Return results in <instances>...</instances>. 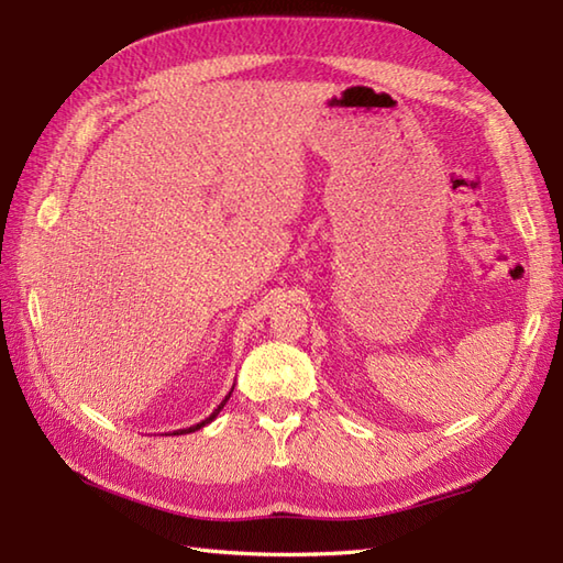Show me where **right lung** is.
Returning a JSON list of instances; mask_svg holds the SVG:
<instances>
[{
    "instance_id": "right-lung-1",
    "label": "right lung",
    "mask_w": 563,
    "mask_h": 563,
    "mask_svg": "<svg viewBox=\"0 0 563 563\" xmlns=\"http://www.w3.org/2000/svg\"><path fill=\"white\" fill-rule=\"evenodd\" d=\"M232 391H234V387H232V389H230V394H227V397H224V399H222V401H220V406H218V409H214V411H212V413H210V416H208V418H206V421H200V423H196V426H190V428H178V430H174V433H172V435H184V433H196V430H200V428H202V426H208V423H210V421H214V418H218V413H220V411H222V406H224V404H227V399H230V397H232Z\"/></svg>"
}]
</instances>
